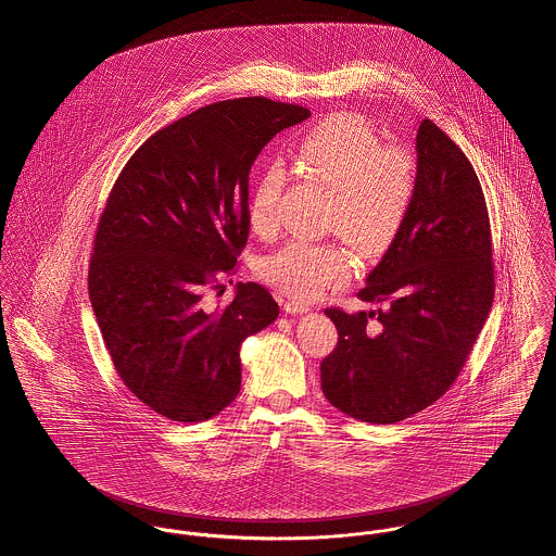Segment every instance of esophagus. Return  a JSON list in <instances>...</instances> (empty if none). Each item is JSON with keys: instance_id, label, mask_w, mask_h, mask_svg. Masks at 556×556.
Returning a JSON list of instances; mask_svg holds the SVG:
<instances>
[{"instance_id": "obj_1", "label": "esophagus", "mask_w": 556, "mask_h": 556, "mask_svg": "<svg viewBox=\"0 0 556 556\" xmlns=\"http://www.w3.org/2000/svg\"><path fill=\"white\" fill-rule=\"evenodd\" d=\"M283 311L290 313V315H302V313H308L311 308H308V304L299 302V300H286L283 302Z\"/></svg>"}]
</instances>
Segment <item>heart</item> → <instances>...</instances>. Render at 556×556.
<instances>
[{
  "label": "heart",
  "instance_id": "b5f03b06",
  "mask_svg": "<svg viewBox=\"0 0 556 556\" xmlns=\"http://www.w3.org/2000/svg\"><path fill=\"white\" fill-rule=\"evenodd\" d=\"M296 163L332 188L330 226L362 256H379L397 237L415 197V159L402 146H383L379 132L357 114H332L308 128L294 148ZM286 175L277 161L254 179L248 217L262 237L279 228ZM351 275L339 243L296 237L264 257L260 277L292 299L311 300Z\"/></svg>",
  "mask_w": 556,
  "mask_h": 556
}]
</instances>
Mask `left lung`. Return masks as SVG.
Wrapping results in <instances>:
<instances>
[{
  "label": "left lung",
  "mask_w": 556,
  "mask_h": 556,
  "mask_svg": "<svg viewBox=\"0 0 556 556\" xmlns=\"http://www.w3.org/2000/svg\"><path fill=\"white\" fill-rule=\"evenodd\" d=\"M493 294L480 181L462 148L424 118L410 210L357 292L384 308H326L339 342L321 362L324 395L344 415L377 426L428 408L459 377Z\"/></svg>",
  "instance_id": "8db88e82"
}]
</instances>
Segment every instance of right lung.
<instances>
[{"instance_id":"right-lung-1","label":"right lung","mask_w":556,"mask_h":556,"mask_svg":"<svg viewBox=\"0 0 556 556\" xmlns=\"http://www.w3.org/2000/svg\"><path fill=\"white\" fill-rule=\"evenodd\" d=\"M308 116L264 97L205 105L139 146L110 192L88 268L90 304L118 377L172 421L224 410L241 389V342L279 315L252 281L215 311L203 290L235 273L248 243L257 154Z\"/></svg>"}]
</instances>
